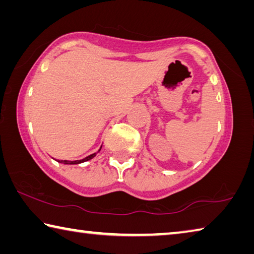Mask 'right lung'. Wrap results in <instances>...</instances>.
I'll return each instance as SVG.
<instances>
[{"label": "right lung", "instance_id": "1", "mask_svg": "<svg viewBox=\"0 0 254 254\" xmlns=\"http://www.w3.org/2000/svg\"><path fill=\"white\" fill-rule=\"evenodd\" d=\"M102 147V146H101ZM101 150V149H100ZM99 150V151H100ZM95 156V153H93V154H91V155H89V156H86V158H84V159H82V160H76V161H66V160H59L58 162H60V163H64V164H79V163H82V162H85V161H89V160H91L92 158H94Z\"/></svg>", "mask_w": 254, "mask_h": 254}]
</instances>
